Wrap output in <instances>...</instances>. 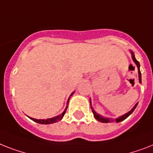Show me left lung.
<instances>
[{
	"instance_id": "obj_1",
	"label": "left lung",
	"mask_w": 153,
	"mask_h": 153,
	"mask_svg": "<svg viewBox=\"0 0 153 153\" xmlns=\"http://www.w3.org/2000/svg\"><path fill=\"white\" fill-rule=\"evenodd\" d=\"M130 53H131V56H132L133 61L134 62L135 64L137 65V70H138L139 82L141 83V71H140V64H139V62L137 61V59H136V58H135L134 53H133V51L130 50ZM89 102H90V106H91L92 111H93V113H94V118H95V119H96L97 120H98V121L101 122V123H120V122L123 121L124 120H126V118L128 117L129 115L132 114V112L134 111V109L136 108V107H137V104H138V103H137V104H136V105H135L133 107V108L131 109V110H130V111H128V112H127V113H126V114H124V115H121V116L116 118V119H111V118L104 117V116H102V115H99L98 113H97L96 111H94V109L93 108V107H92V105H91V100H90V99H89Z\"/></svg>"
}]
</instances>
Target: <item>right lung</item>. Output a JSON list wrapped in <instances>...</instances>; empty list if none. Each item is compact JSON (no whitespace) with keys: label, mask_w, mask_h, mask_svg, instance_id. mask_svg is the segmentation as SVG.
Wrapping results in <instances>:
<instances>
[{"label":"right lung","mask_w":153,"mask_h":153,"mask_svg":"<svg viewBox=\"0 0 153 153\" xmlns=\"http://www.w3.org/2000/svg\"><path fill=\"white\" fill-rule=\"evenodd\" d=\"M74 93V91L73 92L72 94H71L70 97L71 96H72ZM70 97L68 98V103H67L68 105V102H69V100H70ZM67 108H68V105H67L65 110H64V111H63V113H62V114H60V115H56V116H55V117L49 118V119H46V120H37V119H33V118H31V117H29V118L31 120H33V121L36 122V123H40V124H52V123H56V122L59 121V120H61L62 119H63L64 114H65L66 111H67Z\"/></svg>","instance_id":"obj_1"}]
</instances>
